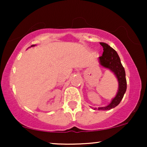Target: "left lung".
Segmentation results:
<instances>
[{
    "mask_svg": "<svg viewBox=\"0 0 147 147\" xmlns=\"http://www.w3.org/2000/svg\"><path fill=\"white\" fill-rule=\"evenodd\" d=\"M99 43L103 47V50H104L102 56L99 57V63L104 68H109L113 72H114L115 75L117 79L119 86H118L117 95L112 99L110 104L105 107H99L97 109L103 111L111 110V109H113L120 103L125 93L126 90V73L117 52L107 43Z\"/></svg>",
    "mask_w": 147,
    "mask_h": 147,
    "instance_id": "8db88e82",
    "label": "left lung"
}]
</instances>
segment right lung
I'll return each instance as SVG.
<instances>
[{"mask_svg":"<svg viewBox=\"0 0 147 147\" xmlns=\"http://www.w3.org/2000/svg\"><path fill=\"white\" fill-rule=\"evenodd\" d=\"M32 46H34V45H31V47H32Z\"/></svg>","mask_w":147,"mask_h":147,"instance_id":"obj_1","label":"right lung"}]
</instances>
